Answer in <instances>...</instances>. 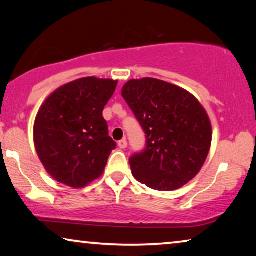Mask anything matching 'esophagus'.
I'll list each match as a JSON object with an SVG mask.
<instances>
[{
  "label": "esophagus",
  "instance_id": "34e87169",
  "mask_svg": "<svg viewBox=\"0 0 256 256\" xmlns=\"http://www.w3.org/2000/svg\"><path fill=\"white\" fill-rule=\"evenodd\" d=\"M118 145H119L120 148H127L128 143H127V140H119V143H118Z\"/></svg>",
  "mask_w": 256,
  "mask_h": 256
}]
</instances>
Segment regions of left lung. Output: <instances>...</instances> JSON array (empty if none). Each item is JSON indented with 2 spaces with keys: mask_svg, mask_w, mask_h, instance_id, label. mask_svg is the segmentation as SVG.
Listing matches in <instances>:
<instances>
[{
  "mask_svg": "<svg viewBox=\"0 0 256 256\" xmlns=\"http://www.w3.org/2000/svg\"><path fill=\"white\" fill-rule=\"evenodd\" d=\"M122 97L146 137V148L132 156L137 180L172 191L194 178L210 150L212 124L206 110L188 90L153 78H132Z\"/></svg>",
  "mask_w": 256,
  "mask_h": 256,
  "instance_id": "8db88e82",
  "label": "left lung"
}]
</instances>
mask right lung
Instances as JSON below:
<instances>
[{"instance_id": "add662e5", "label": "right lung", "mask_w": 256, "mask_h": 256, "mask_svg": "<svg viewBox=\"0 0 256 256\" xmlns=\"http://www.w3.org/2000/svg\"><path fill=\"white\" fill-rule=\"evenodd\" d=\"M118 80L81 78L46 97L34 121L35 150L46 172L73 188L103 175L116 144L108 136L103 110Z\"/></svg>"}]
</instances>
